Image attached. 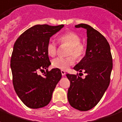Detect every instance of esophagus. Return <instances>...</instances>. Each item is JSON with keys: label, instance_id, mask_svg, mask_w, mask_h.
<instances>
[{"label": "esophagus", "instance_id": "esophagus-1", "mask_svg": "<svg viewBox=\"0 0 122 122\" xmlns=\"http://www.w3.org/2000/svg\"><path fill=\"white\" fill-rule=\"evenodd\" d=\"M61 74H62V76H65V75L66 74L64 70H61Z\"/></svg>", "mask_w": 122, "mask_h": 122}]
</instances>
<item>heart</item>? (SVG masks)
<instances>
[{"mask_svg":"<svg viewBox=\"0 0 122 122\" xmlns=\"http://www.w3.org/2000/svg\"><path fill=\"white\" fill-rule=\"evenodd\" d=\"M58 40L61 45H66L69 46L66 54L70 56L55 58L52 60V66L55 68L66 70L74 64V58L77 60H81L83 58L86 54V46L81 43V39L80 36L74 31H68L61 35L59 37ZM46 49L49 56L54 57L56 55V44L52 41H50L47 43Z\"/></svg>","mask_w":122,"mask_h":122,"instance_id":"1","label":"heart"}]
</instances>
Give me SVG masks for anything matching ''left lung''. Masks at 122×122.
Here are the masks:
<instances>
[{"instance_id":"left-lung-1","label":"left lung","mask_w":122,"mask_h":122,"mask_svg":"<svg viewBox=\"0 0 122 122\" xmlns=\"http://www.w3.org/2000/svg\"><path fill=\"white\" fill-rule=\"evenodd\" d=\"M75 27L86 30L87 46L85 57L74 68L86 75L82 79L77 74H66L70 82L68 100L74 109L86 111L98 104L109 86L112 58L109 43L102 33L86 24Z\"/></svg>"}]
</instances>
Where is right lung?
<instances>
[{
  "label": "right lung",
  "mask_w": 122,
  "mask_h": 122,
  "mask_svg": "<svg viewBox=\"0 0 122 122\" xmlns=\"http://www.w3.org/2000/svg\"><path fill=\"white\" fill-rule=\"evenodd\" d=\"M63 24L36 25L22 33L15 41L11 57L13 85L16 93L25 105L31 109L46 106L52 99L54 89L62 74L61 70L50 65L46 45L50 38ZM43 76L39 71H44Z\"/></svg>",
  "instance_id": "obj_1"
}]
</instances>
